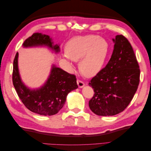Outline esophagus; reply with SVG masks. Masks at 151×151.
<instances>
[{"label":"esophagus","instance_id":"esophagus-1","mask_svg":"<svg viewBox=\"0 0 151 151\" xmlns=\"http://www.w3.org/2000/svg\"><path fill=\"white\" fill-rule=\"evenodd\" d=\"M77 85H78V86H79V88H83V87L85 86V84L83 83V82L81 80H79V79L77 80Z\"/></svg>","mask_w":151,"mask_h":151}]
</instances>
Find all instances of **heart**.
I'll return each instance as SVG.
<instances>
[{"mask_svg":"<svg viewBox=\"0 0 151 151\" xmlns=\"http://www.w3.org/2000/svg\"><path fill=\"white\" fill-rule=\"evenodd\" d=\"M65 57L79 62V68L85 77H93L101 70L108 53L106 40L96 35L76 36L70 40L65 47Z\"/></svg>","mask_w":151,"mask_h":151,"instance_id":"b5f03b06","label":"heart"}]
</instances>
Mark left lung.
<instances>
[{"label": "left lung", "mask_w": 151, "mask_h": 151, "mask_svg": "<svg viewBox=\"0 0 151 151\" xmlns=\"http://www.w3.org/2000/svg\"><path fill=\"white\" fill-rule=\"evenodd\" d=\"M111 58L89 83L94 94L89 106L96 115L113 116L122 112L133 98L140 81V68L134 50L124 36L113 39Z\"/></svg>", "instance_id": "8db88e82"}]
</instances>
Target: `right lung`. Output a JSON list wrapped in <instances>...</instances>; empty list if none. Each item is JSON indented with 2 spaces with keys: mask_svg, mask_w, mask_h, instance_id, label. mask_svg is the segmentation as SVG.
<instances>
[{
  "mask_svg": "<svg viewBox=\"0 0 151 151\" xmlns=\"http://www.w3.org/2000/svg\"><path fill=\"white\" fill-rule=\"evenodd\" d=\"M43 45L52 48L55 52L60 51L58 45H53L50 36L42 33H35L23 43L24 47ZM17 58V52L13 62L12 83L22 103L29 110L39 115H55L64 105L67 94L78 88L76 76L53 65L48 80L42 88L30 89L21 81Z\"/></svg>",
  "mask_w": 151,
  "mask_h": 151,
  "instance_id": "add662e5",
  "label": "right lung"
}]
</instances>
